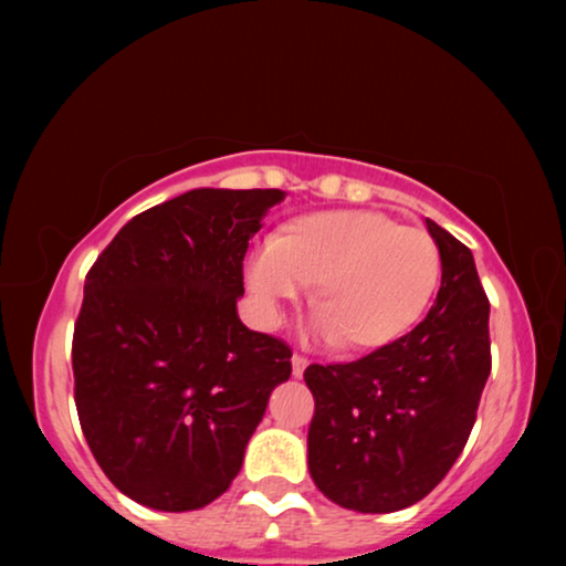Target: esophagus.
<instances>
[{
  "label": "esophagus",
  "mask_w": 566,
  "mask_h": 566,
  "mask_svg": "<svg viewBox=\"0 0 566 566\" xmlns=\"http://www.w3.org/2000/svg\"><path fill=\"white\" fill-rule=\"evenodd\" d=\"M306 367H310V359L302 357V354H294V357H292V375L300 379L304 375Z\"/></svg>",
  "instance_id": "1"
}]
</instances>
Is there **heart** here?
<instances>
[{
    "instance_id": "1",
    "label": "heart",
    "mask_w": 566,
    "mask_h": 566,
    "mask_svg": "<svg viewBox=\"0 0 566 566\" xmlns=\"http://www.w3.org/2000/svg\"><path fill=\"white\" fill-rule=\"evenodd\" d=\"M434 239L375 209L294 217L280 234L249 249L244 284L264 327L314 285V337L352 352L397 342L424 314L439 282Z\"/></svg>"
}]
</instances>
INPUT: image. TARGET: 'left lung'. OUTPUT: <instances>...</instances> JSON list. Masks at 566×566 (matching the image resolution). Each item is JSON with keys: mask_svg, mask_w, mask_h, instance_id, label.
Wrapping results in <instances>:
<instances>
[{"mask_svg": "<svg viewBox=\"0 0 566 566\" xmlns=\"http://www.w3.org/2000/svg\"><path fill=\"white\" fill-rule=\"evenodd\" d=\"M427 232L442 262L427 317L357 361L304 371L317 401L310 474L344 510L387 514L424 500L462 454L490 377V302L474 256L432 219Z\"/></svg>", "mask_w": 566, "mask_h": 566, "instance_id": "8db88e82", "label": "left lung"}]
</instances>
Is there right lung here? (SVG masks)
Returning <instances> with one entry per match:
<instances>
[{
    "label": "right lung",
    "instance_id": "right-lung-1",
    "mask_svg": "<svg viewBox=\"0 0 566 566\" xmlns=\"http://www.w3.org/2000/svg\"><path fill=\"white\" fill-rule=\"evenodd\" d=\"M282 189H191L119 229L87 274L72 367L94 459L159 512L222 496L292 352L237 314L242 262Z\"/></svg>",
    "mask_w": 566,
    "mask_h": 566
}]
</instances>
